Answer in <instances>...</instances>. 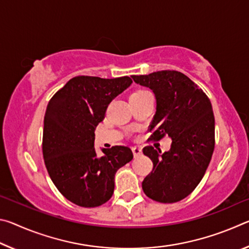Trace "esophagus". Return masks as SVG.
<instances>
[{
	"label": "esophagus",
	"mask_w": 249,
	"mask_h": 249,
	"mask_svg": "<svg viewBox=\"0 0 249 249\" xmlns=\"http://www.w3.org/2000/svg\"><path fill=\"white\" fill-rule=\"evenodd\" d=\"M132 150H133L134 157H138V156H141V155H142V153L141 147H133Z\"/></svg>",
	"instance_id": "1"
}]
</instances>
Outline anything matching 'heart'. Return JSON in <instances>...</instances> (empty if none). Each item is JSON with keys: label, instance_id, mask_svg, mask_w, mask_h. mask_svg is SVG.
Listing matches in <instances>:
<instances>
[{"label": "heart", "instance_id": "obj_1", "mask_svg": "<svg viewBox=\"0 0 249 249\" xmlns=\"http://www.w3.org/2000/svg\"><path fill=\"white\" fill-rule=\"evenodd\" d=\"M148 93H150V92L147 90H137V91L133 92L130 96H140V95H144V94H148Z\"/></svg>", "mask_w": 249, "mask_h": 249}]
</instances>
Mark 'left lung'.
<instances>
[{
    "mask_svg": "<svg viewBox=\"0 0 249 249\" xmlns=\"http://www.w3.org/2000/svg\"><path fill=\"white\" fill-rule=\"evenodd\" d=\"M132 78L156 96L150 141H160L166 135L172 140L170 150L163 154L153 146L142 149L154 165L142 181V190L154 201L175 203L195 190L212 158L215 145L212 104L202 89L179 71L162 70Z\"/></svg>",
    "mask_w": 249,
    "mask_h": 249,
    "instance_id": "obj_1",
    "label": "left lung"
}]
</instances>
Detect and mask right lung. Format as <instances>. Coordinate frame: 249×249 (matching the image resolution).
<instances>
[{
    "instance_id": "right-lung-1",
    "label": "right lung",
    "mask_w": 249,
    "mask_h": 249,
    "mask_svg": "<svg viewBox=\"0 0 249 249\" xmlns=\"http://www.w3.org/2000/svg\"><path fill=\"white\" fill-rule=\"evenodd\" d=\"M129 77L79 75L50 99L44 119L43 155L50 179L66 199L83 208L107 202L116 171L133 159L128 147L94 149V130L111 101L132 84Z\"/></svg>"
}]
</instances>
